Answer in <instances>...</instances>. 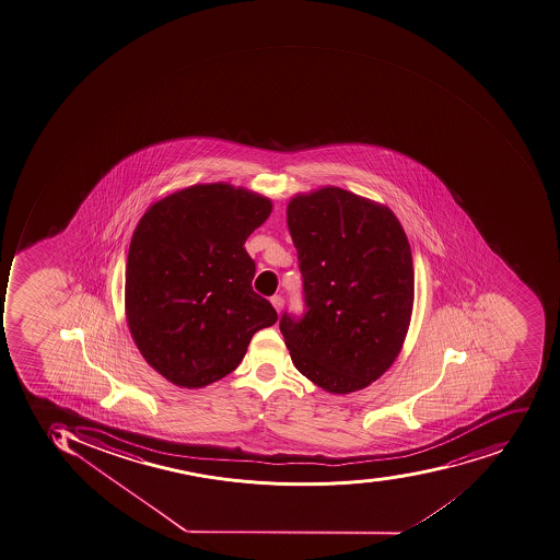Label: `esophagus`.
<instances>
[{"mask_svg": "<svg viewBox=\"0 0 560 560\" xmlns=\"http://www.w3.org/2000/svg\"><path fill=\"white\" fill-rule=\"evenodd\" d=\"M270 304H272V307L278 311V314L281 313L282 307H284V299H282L281 295H273L272 299H270Z\"/></svg>", "mask_w": 560, "mask_h": 560, "instance_id": "esophagus-1", "label": "esophagus"}]
</instances>
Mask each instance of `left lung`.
<instances>
[{"instance_id": "1", "label": "left lung", "mask_w": 560, "mask_h": 560, "mask_svg": "<svg viewBox=\"0 0 560 560\" xmlns=\"http://www.w3.org/2000/svg\"><path fill=\"white\" fill-rule=\"evenodd\" d=\"M287 217L307 307L279 323L291 361L334 395L364 389L395 363L412 317L404 226L387 206L338 187L296 194Z\"/></svg>"}]
</instances>
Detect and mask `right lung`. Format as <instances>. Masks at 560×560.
I'll use <instances>...</instances> for the list:
<instances>
[{
  "label": "right lung",
  "mask_w": 560,
  "mask_h": 560,
  "mask_svg": "<svg viewBox=\"0 0 560 560\" xmlns=\"http://www.w3.org/2000/svg\"><path fill=\"white\" fill-rule=\"evenodd\" d=\"M272 213L267 197L229 183L191 185L147 209L130 238L126 319L147 363L174 386L229 375L253 335L278 322L253 291L246 238Z\"/></svg>",
  "instance_id": "right-lung-1"
}]
</instances>
